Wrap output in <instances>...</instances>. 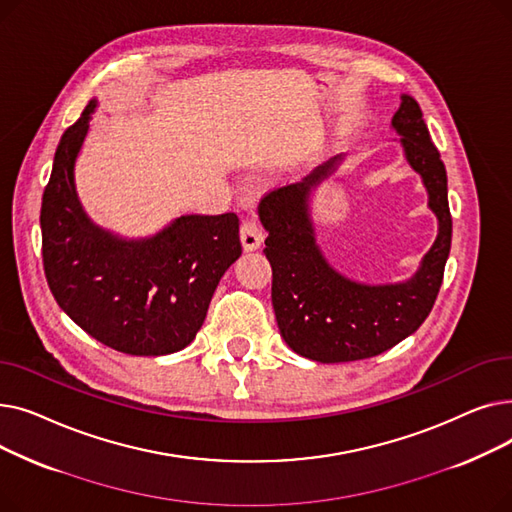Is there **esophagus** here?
<instances>
[{
  "label": "esophagus",
  "instance_id": "esophagus-1",
  "mask_svg": "<svg viewBox=\"0 0 512 512\" xmlns=\"http://www.w3.org/2000/svg\"><path fill=\"white\" fill-rule=\"evenodd\" d=\"M240 242H242V249L245 251H255L263 245V228L257 222V218H247L240 226Z\"/></svg>",
  "mask_w": 512,
  "mask_h": 512
}]
</instances>
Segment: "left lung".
<instances>
[{
  "mask_svg": "<svg viewBox=\"0 0 512 512\" xmlns=\"http://www.w3.org/2000/svg\"><path fill=\"white\" fill-rule=\"evenodd\" d=\"M392 128L402 137L405 157L421 176L427 205L438 218L436 242L407 282L375 286L355 282L338 274L315 242L309 197L344 155L321 164L303 182L267 193L259 203L278 328L292 351L311 361L344 363L388 351L417 332L440 292L452 240L444 161L411 95L400 97Z\"/></svg>",
  "mask_w": 512,
  "mask_h": 512,
  "instance_id": "1",
  "label": "left lung"
}]
</instances>
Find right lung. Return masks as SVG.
<instances>
[{
  "label": "right lung",
  "instance_id": "1",
  "mask_svg": "<svg viewBox=\"0 0 512 512\" xmlns=\"http://www.w3.org/2000/svg\"><path fill=\"white\" fill-rule=\"evenodd\" d=\"M97 107L62 134L41 203L43 270L53 299L114 351L159 357L201 330L211 297L240 257L236 213L182 215L149 238L103 230L80 205L74 164Z\"/></svg>",
  "mask_w": 512,
  "mask_h": 512
}]
</instances>
